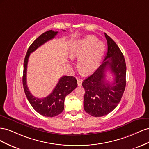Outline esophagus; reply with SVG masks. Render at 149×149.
<instances>
[{
    "mask_svg": "<svg viewBox=\"0 0 149 149\" xmlns=\"http://www.w3.org/2000/svg\"><path fill=\"white\" fill-rule=\"evenodd\" d=\"M77 85H78V86H79V87L82 86V79H77Z\"/></svg>",
    "mask_w": 149,
    "mask_h": 149,
    "instance_id": "esophagus-1",
    "label": "esophagus"
}]
</instances>
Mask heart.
<instances>
[{"instance_id": "obj_1", "label": "heart", "mask_w": 149, "mask_h": 149, "mask_svg": "<svg viewBox=\"0 0 149 149\" xmlns=\"http://www.w3.org/2000/svg\"><path fill=\"white\" fill-rule=\"evenodd\" d=\"M105 47L97 37L88 35L77 41L69 51L72 58H79L78 66L81 73L88 75L93 73L100 65Z\"/></svg>"}]
</instances>
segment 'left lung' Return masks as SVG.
<instances>
[{
  "label": "left lung",
  "instance_id": "1",
  "mask_svg": "<svg viewBox=\"0 0 149 149\" xmlns=\"http://www.w3.org/2000/svg\"><path fill=\"white\" fill-rule=\"evenodd\" d=\"M107 52L104 62L93 74L82 82L85 89L84 110L92 116L107 115L116 108L122 99L126 86V63L119 47L107 33ZM109 71L114 76L110 84L105 79Z\"/></svg>",
  "mask_w": 149,
  "mask_h": 149
}]
</instances>
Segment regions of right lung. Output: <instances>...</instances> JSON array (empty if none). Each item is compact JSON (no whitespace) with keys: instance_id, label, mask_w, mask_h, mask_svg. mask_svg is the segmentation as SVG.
Segmentation results:
<instances>
[{"instance_id":"obj_1","label":"right lung","mask_w":149,"mask_h":149,"mask_svg":"<svg viewBox=\"0 0 149 149\" xmlns=\"http://www.w3.org/2000/svg\"><path fill=\"white\" fill-rule=\"evenodd\" d=\"M57 33L58 32L50 30L43 33L37 38L29 47L24 62L22 83L25 95L32 107L37 112L42 116L49 117L58 116L63 111L64 109L65 97L77 87V80L73 76H62L50 95L45 98L39 99L32 95L28 88L26 77L27 68L31 53L35 51L45 42L54 39Z\"/></svg>"}]
</instances>
